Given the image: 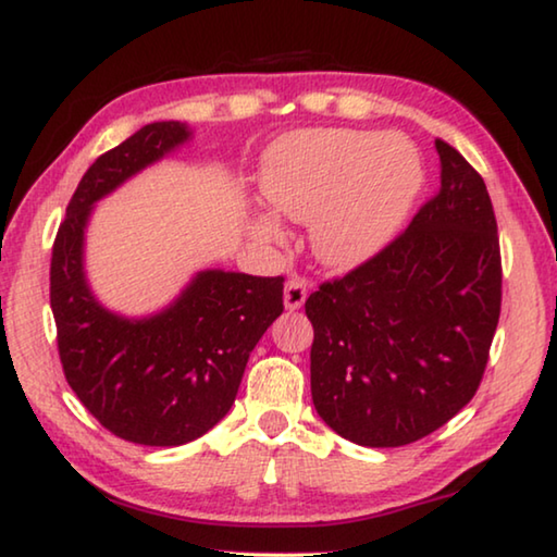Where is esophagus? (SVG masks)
<instances>
[{
    "label": "esophagus",
    "instance_id": "1",
    "mask_svg": "<svg viewBox=\"0 0 557 557\" xmlns=\"http://www.w3.org/2000/svg\"><path fill=\"white\" fill-rule=\"evenodd\" d=\"M309 295V282L305 277H289L285 285V307L299 309Z\"/></svg>",
    "mask_w": 557,
    "mask_h": 557
}]
</instances>
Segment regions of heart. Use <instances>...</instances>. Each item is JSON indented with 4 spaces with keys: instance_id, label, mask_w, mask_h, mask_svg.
<instances>
[{
    "instance_id": "b5f03b06",
    "label": "heart",
    "mask_w": 557,
    "mask_h": 557,
    "mask_svg": "<svg viewBox=\"0 0 557 557\" xmlns=\"http://www.w3.org/2000/svg\"><path fill=\"white\" fill-rule=\"evenodd\" d=\"M422 178L420 154L408 139L366 129H312L270 147L260 186L277 213L314 221L319 256L348 265L393 238ZM256 231L272 238L277 223L260 215Z\"/></svg>"
}]
</instances>
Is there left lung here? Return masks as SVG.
Here are the masks:
<instances>
[{
  "label": "left lung",
  "instance_id": "8db88e82",
  "mask_svg": "<svg viewBox=\"0 0 557 557\" xmlns=\"http://www.w3.org/2000/svg\"><path fill=\"white\" fill-rule=\"evenodd\" d=\"M442 184L410 225L305 301L312 400L363 447L432 435L474 398L502 314V248L482 174L435 139Z\"/></svg>",
  "mask_w": 557,
  "mask_h": 557
}]
</instances>
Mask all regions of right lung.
<instances>
[{"mask_svg":"<svg viewBox=\"0 0 557 557\" xmlns=\"http://www.w3.org/2000/svg\"><path fill=\"white\" fill-rule=\"evenodd\" d=\"M178 122H152L83 174L51 252V309L65 381L102 428L135 445H186L225 418L250 351L282 314L285 277L206 270L143 322L102 309L83 277V228L102 196L182 145Z\"/></svg>","mask_w":557,"mask_h":557,"instance_id":"right-lung-1","label":"right lung"}]
</instances>
